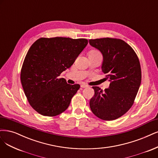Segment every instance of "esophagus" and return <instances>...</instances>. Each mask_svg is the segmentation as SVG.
Returning <instances> with one entry per match:
<instances>
[{
    "instance_id": "1",
    "label": "esophagus",
    "mask_w": 158,
    "mask_h": 158,
    "mask_svg": "<svg viewBox=\"0 0 158 158\" xmlns=\"http://www.w3.org/2000/svg\"><path fill=\"white\" fill-rule=\"evenodd\" d=\"M88 85H85V84H81V88H88Z\"/></svg>"
}]
</instances>
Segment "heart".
Masks as SVG:
<instances>
[{"label":"heart","instance_id":"b5f03b06","mask_svg":"<svg viewBox=\"0 0 158 158\" xmlns=\"http://www.w3.org/2000/svg\"><path fill=\"white\" fill-rule=\"evenodd\" d=\"M89 54H94V55H95V54H100L99 52L97 50H91L89 52Z\"/></svg>","mask_w":158,"mask_h":158}]
</instances>
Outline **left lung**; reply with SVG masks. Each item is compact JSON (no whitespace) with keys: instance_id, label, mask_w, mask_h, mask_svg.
Here are the masks:
<instances>
[{"instance_id":"1","label":"left lung","mask_w":158,"mask_h":158,"mask_svg":"<svg viewBox=\"0 0 158 158\" xmlns=\"http://www.w3.org/2000/svg\"><path fill=\"white\" fill-rule=\"evenodd\" d=\"M89 44L102 55V71L110 81L102 91L92 87L95 95L89 101L95 115L106 121L123 116L133 104L141 83V69L137 54L127 43L112 38L90 39Z\"/></svg>"}]
</instances>
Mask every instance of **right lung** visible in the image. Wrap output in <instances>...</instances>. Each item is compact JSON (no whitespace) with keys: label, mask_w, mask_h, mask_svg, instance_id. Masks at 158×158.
Segmentation results:
<instances>
[{"label":"right lung","mask_w":158,"mask_h":158,"mask_svg":"<svg viewBox=\"0 0 158 158\" xmlns=\"http://www.w3.org/2000/svg\"><path fill=\"white\" fill-rule=\"evenodd\" d=\"M88 44L85 39L40 38L29 48L21 70V81L29 104L38 113L56 116L69 107L80 88L61 73L72 66Z\"/></svg>","instance_id":"add662e5"}]
</instances>
